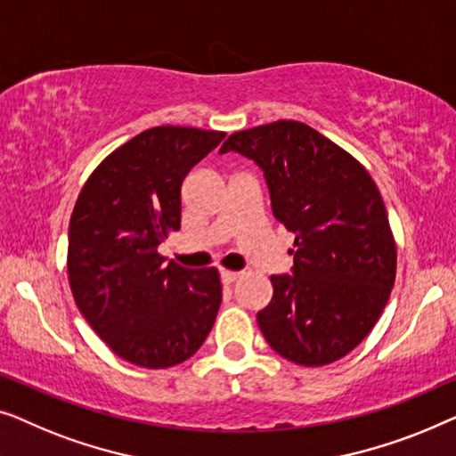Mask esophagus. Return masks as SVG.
Returning <instances> with one entry per match:
<instances>
[{"label": "esophagus", "mask_w": 456, "mask_h": 456, "mask_svg": "<svg viewBox=\"0 0 456 456\" xmlns=\"http://www.w3.org/2000/svg\"><path fill=\"white\" fill-rule=\"evenodd\" d=\"M241 277V273H235V271H221V279H223V283H227V285H231V283H235L237 279Z\"/></svg>", "instance_id": "1"}]
</instances>
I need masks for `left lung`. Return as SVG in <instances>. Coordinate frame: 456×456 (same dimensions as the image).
<instances>
[{"label":"left lung","instance_id":"1","mask_svg":"<svg viewBox=\"0 0 456 456\" xmlns=\"http://www.w3.org/2000/svg\"><path fill=\"white\" fill-rule=\"evenodd\" d=\"M235 151L265 171L273 213L295 235L293 274H274L258 312L268 345L293 363L337 362L368 337L396 277V243L368 169L295 119L231 134Z\"/></svg>","mask_w":456,"mask_h":456}]
</instances>
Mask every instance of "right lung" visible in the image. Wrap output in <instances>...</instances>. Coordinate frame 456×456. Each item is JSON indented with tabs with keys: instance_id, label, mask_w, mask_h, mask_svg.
Wrapping results in <instances>:
<instances>
[{
	"instance_id": "add662e5",
	"label": "right lung",
	"mask_w": 456,
	"mask_h": 456,
	"mask_svg": "<svg viewBox=\"0 0 456 456\" xmlns=\"http://www.w3.org/2000/svg\"><path fill=\"white\" fill-rule=\"evenodd\" d=\"M225 132L159 126L127 140L91 173L68 231L74 301L126 362L161 370L202 347L221 307L216 268L191 271L157 248L182 225V183Z\"/></svg>"
}]
</instances>
